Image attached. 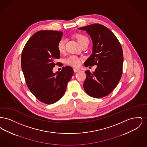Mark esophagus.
<instances>
[{
	"label": "esophagus",
	"instance_id": "34e87169",
	"mask_svg": "<svg viewBox=\"0 0 147 147\" xmlns=\"http://www.w3.org/2000/svg\"><path fill=\"white\" fill-rule=\"evenodd\" d=\"M73 70H74V73H77V72L79 71L80 70L79 69H77V68H74Z\"/></svg>",
	"mask_w": 147,
	"mask_h": 147
}]
</instances>
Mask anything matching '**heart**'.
Returning <instances> with one entry per match:
<instances>
[{"mask_svg":"<svg viewBox=\"0 0 147 147\" xmlns=\"http://www.w3.org/2000/svg\"><path fill=\"white\" fill-rule=\"evenodd\" d=\"M77 40L79 44L82 45L83 43L86 41H89L88 38L84 35L82 34H79L77 35ZM57 48L59 52L62 53L65 49V39L64 37H62L59 39L57 43ZM82 60V58L78 57V56L71 55L69 56L65 59V63L67 65L74 67H78L80 65L81 61Z\"/></svg>","mask_w":147,"mask_h":147,"instance_id":"heart-1","label":"heart"}]
</instances>
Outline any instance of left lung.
Masks as SVG:
<instances>
[{"label": "left lung", "mask_w": 147, "mask_h": 147, "mask_svg": "<svg viewBox=\"0 0 147 147\" xmlns=\"http://www.w3.org/2000/svg\"><path fill=\"white\" fill-rule=\"evenodd\" d=\"M78 29L86 30L92 41V53L84 65H97L92 73L89 70L85 71L84 90L92 98L105 97L116 87L122 77L123 55L121 45L112 31L102 25L94 24Z\"/></svg>", "instance_id": "1"}]
</instances>
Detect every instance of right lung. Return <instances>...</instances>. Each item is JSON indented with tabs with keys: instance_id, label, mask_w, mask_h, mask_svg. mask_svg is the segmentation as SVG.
Masks as SVG:
<instances>
[{
	"instance_id": "1",
	"label": "right lung",
	"mask_w": 147,
	"mask_h": 147,
	"mask_svg": "<svg viewBox=\"0 0 147 147\" xmlns=\"http://www.w3.org/2000/svg\"><path fill=\"white\" fill-rule=\"evenodd\" d=\"M63 32L40 31L25 44L21 54L22 70L30 91L39 101L52 104L63 96L74 71L69 66L53 73V68L60 63L57 43Z\"/></svg>"
}]
</instances>
